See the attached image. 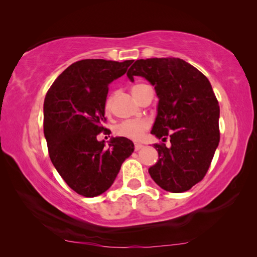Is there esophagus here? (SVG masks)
Wrapping results in <instances>:
<instances>
[{
  "label": "esophagus",
  "instance_id": "1",
  "mask_svg": "<svg viewBox=\"0 0 257 257\" xmlns=\"http://www.w3.org/2000/svg\"><path fill=\"white\" fill-rule=\"evenodd\" d=\"M143 147H144V145H142V144H135V151L142 150Z\"/></svg>",
  "mask_w": 257,
  "mask_h": 257
}]
</instances>
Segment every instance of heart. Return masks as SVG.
<instances>
[{
  "instance_id": "1",
  "label": "heart",
  "mask_w": 257,
  "mask_h": 257,
  "mask_svg": "<svg viewBox=\"0 0 257 257\" xmlns=\"http://www.w3.org/2000/svg\"><path fill=\"white\" fill-rule=\"evenodd\" d=\"M147 85L145 84H138L133 87V94L137 99L141 96L143 90L147 88ZM112 95L107 97L105 102V108L108 111L112 105ZM151 127V122L147 119H139V120H125L123 122L116 125L115 134L119 136H122L125 138L133 139V141H139L147 129Z\"/></svg>"
}]
</instances>
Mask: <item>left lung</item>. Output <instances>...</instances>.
Here are the masks:
<instances>
[{
  "label": "left lung",
  "instance_id": "8db88e82",
  "mask_svg": "<svg viewBox=\"0 0 257 257\" xmlns=\"http://www.w3.org/2000/svg\"><path fill=\"white\" fill-rule=\"evenodd\" d=\"M127 76L154 86L159 105L151 133L170 137V147L154 144L159 161L149 169L152 179L170 193L189 190L205 177L220 142V106L210 81L178 58L137 60Z\"/></svg>",
  "mask_w": 257,
  "mask_h": 257
}]
</instances>
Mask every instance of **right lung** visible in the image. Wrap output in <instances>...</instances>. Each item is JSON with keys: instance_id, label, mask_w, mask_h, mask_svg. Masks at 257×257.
Returning a JSON list of instances; mask_svg holds the SVG:
<instances>
[{"instance_id": "add662e5", "label": "right lung", "mask_w": 257, "mask_h": 257, "mask_svg": "<svg viewBox=\"0 0 257 257\" xmlns=\"http://www.w3.org/2000/svg\"><path fill=\"white\" fill-rule=\"evenodd\" d=\"M134 60L86 59L72 63L52 84L44 101V135L52 163L77 194L95 197L112 186L132 141L115 137L105 147L103 127L108 85L123 76Z\"/></svg>"}]
</instances>
